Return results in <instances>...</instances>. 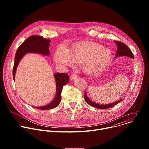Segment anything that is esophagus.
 I'll use <instances>...</instances> for the list:
<instances>
[{
	"mask_svg": "<svg viewBox=\"0 0 149 149\" xmlns=\"http://www.w3.org/2000/svg\"><path fill=\"white\" fill-rule=\"evenodd\" d=\"M78 77H77V75H75V74H72L71 75H70V79L71 80H74V79H76Z\"/></svg>",
	"mask_w": 149,
	"mask_h": 149,
	"instance_id": "1",
	"label": "esophagus"
}]
</instances>
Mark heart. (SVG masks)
Wrapping results in <instances>:
<instances>
[{
    "label": "heart",
    "mask_w": 149,
    "mask_h": 149,
    "mask_svg": "<svg viewBox=\"0 0 149 149\" xmlns=\"http://www.w3.org/2000/svg\"><path fill=\"white\" fill-rule=\"evenodd\" d=\"M111 56V51L109 48L92 42H81L74 45L69 51L65 47H59L55 52V59L59 64L69 67L82 62L84 71L93 74L107 67Z\"/></svg>",
    "instance_id": "1"
}]
</instances>
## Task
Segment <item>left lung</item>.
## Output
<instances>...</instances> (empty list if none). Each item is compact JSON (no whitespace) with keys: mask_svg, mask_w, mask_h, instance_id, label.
Returning a JSON list of instances; mask_svg holds the SVG:
<instances>
[{"mask_svg":"<svg viewBox=\"0 0 149 149\" xmlns=\"http://www.w3.org/2000/svg\"><path fill=\"white\" fill-rule=\"evenodd\" d=\"M115 43H116V45L117 46V50L116 54L115 55V58L121 56H128L130 58L134 59V55H133L132 52L131 51V50L128 47H127L124 44H123V42H121L120 41H115ZM86 94H87V92L85 93V95H84V98H85V100H86V101L90 105H91V106H92V107H94L96 109H107L113 107L123 100V99H121L117 101H115L112 103L108 104H99L94 101H92V100H91L88 97V96Z\"/></svg>","mask_w":149,"mask_h":149,"instance_id":"8db88e82","label":"left lung"}]
</instances>
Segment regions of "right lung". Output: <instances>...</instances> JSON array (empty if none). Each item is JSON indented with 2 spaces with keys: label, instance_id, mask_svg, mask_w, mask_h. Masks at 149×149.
<instances>
[{
  "label": "right lung",
  "instance_id": "1",
  "mask_svg": "<svg viewBox=\"0 0 149 149\" xmlns=\"http://www.w3.org/2000/svg\"><path fill=\"white\" fill-rule=\"evenodd\" d=\"M51 40L47 39L38 35L29 36L17 48L15 56L14 66L13 68V78L15 81L16 68L20 61L24 56L28 53H35L45 56H49L50 52L49 47ZM56 84V94L54 100L48 104L35 107V108L47 110L56 107L61 102V94L62 87L69 81V75L66 73H55L54 74Z\"/></svg>",
  "mask_w": 149,
  "mask_h": 149
}]
</instances>
